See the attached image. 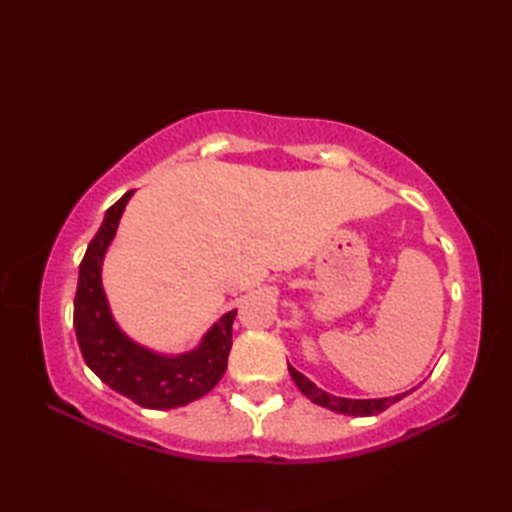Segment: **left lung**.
Returning a JSON list of instances; mask_svg holds the SVG:
<instances>
[{"instance_id":"obj_1","label":"left lung","mask_w":512,"mask_h":512,"mask_svg":"<svg viewBox=\"0 0 512 512\" xmlns=\"http://www.w3.org/2000/svg\"><path fill=\"white\" fill-rule=\"evenodd\" d=\"M288 372L295 380L297 387L301 389V394L310 398L314 405H321L330 411L336 413H343V416H376V413L385 411L389 405H394V402L402 400L411 391H405V394H398V396H391V398H372V400H356V398H339V396H332L328 391H323L321 387H317L312 383L310 378L303 376L301 372H297L295 367L288 365Z\"/></svg>"}]
</instances>
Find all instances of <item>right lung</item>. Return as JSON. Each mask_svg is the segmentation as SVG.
Masks as SVG:
<instances>
[{
	"label": "right lung",
	"mask_w": 512,
	"mask_h": 512,
	"mask_svg": "<svg viewBox=\"0 0 512 512\" xmlns=\"http://www.w3.org/2000/svg\"><path fill=\"white\" fill-rule=\"evenodd\" d=\"M132 193L127 191L107 209L99 233L85 250L74 297L76 341L85 365L107 387L140 407L173 409L202 398L220 383L233 345L237 310L226 312L195 350L176 356L149 350L118 328L101 284V268Z\"/></svg>",
	"instance_id": "1"
}]
</instances>
